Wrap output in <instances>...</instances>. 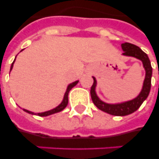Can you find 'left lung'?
<instances>
[{
    "instance_id": "obj_1",
    "label": "left lung",
    "mask_w": 159,
    "mask_h": 159,
    "mask_svg": "<svg viewBox=\"0 0 159 159\" xmlns=\"http://www.w3.org/2000/svg\"><path fill=\"white\" fill-rule=\"evenodd\" d=\"M121 48L124 53L122 55L127 57H134L139 59L143 62V68L145 70V78L143 81V87L140 93L134 99L127 102L116 103V104H110L106 103L100 99L96 92L97 87V80L96 77H92L94 82L91 87V97L95 106L101 111L106 112V113L116 116H128L129 114L138 110L144 101L147 99L151 88V78H152V72L153 69L151 67L150 60L148 58V55L146 54L138 46L129 43H124L121 44Z\"/></svg>"
}]
</instances>
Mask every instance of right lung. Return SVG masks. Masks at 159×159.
I'll return each mask as SVG.
<instances>
[{"label":"right lung","mask_w":159,"mask_h":159,"mask_svg":"<svg viewBox=\"0 0 159 159\" xmlns=\"http://www.w3.org/2000/svg\"><path fill=\"white\" fill-rule=\"evenodd\" d=\"M22 50H23V49H22ZM16 58H15L14 62H12V64H11V71L12 70V68H13V65H14V62H15V61H16ZM78 82H79V81H76V82H72V83H70V84L67 86V90H66V92H65V94H64V97H63V99H62V102H61V103H60V104L58 105L57 107H55V108L52 109V110H50V111H45V112H41V113H34V112H32V111H27V110H25V109H23V111H25V112H27V113H29V114H31V115H37V116H50V115H53V114L57 113V112L62 111V110L66 108V106H67V103H68V93H69L70 90L72 89L73 87H75V86H76V85L78 83Z\"/></svg>","instance_id":"obj_1"}]
</instances>
